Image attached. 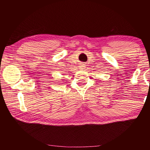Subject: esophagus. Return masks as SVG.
Masks as SVG:
<instances>
[{
    "mask_svg": "<svg viewBox=\"0 0 150 150\" xmlns=\"http://www.w3.org/2000/svg\"><path fill=\"white\" fill-rule=\"evenodd\" d=\"M80 69L81 70H83V69H85V67L83 65H82V66H81L80 67Z\"/></svg>",
    "mask_w": 150,
    "mask_h": 150,
    "instance_id": "esophagus-1",
    "label": "esophagus"
}]
</instances>
